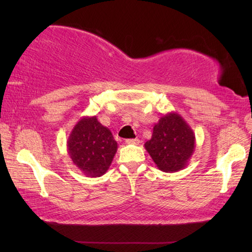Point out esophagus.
<instances>
[{
	"instance_id": "1",
	"label": "esophagus",
	"mask_w": 252,
	"mask_h": 252,
	"mask_svg": "<svg viewBox=\"0 0 252 252\" xmlns=\"http://www.w3.org/2000/svg\"><path fill=\"white\" fill-rule=\"evenodd\" d=\"M126 143L127 144H139L140 140L139 139H127Z\"/></svg>"
}]
</instances>
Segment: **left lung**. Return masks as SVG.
<instances>
[{
	"mask_svg": "<svg viewBox=\"0 0 252 252\" xmlns=\"http://www.w3.org/2000/svg\"><path fill=\"white\" fill-rule=\"evenodd\" d=\"M144 148L160 171H180L194 154V130L177 112H168L155 124L153 135Z\"/></svg>",
	"mask_w": 252,
	"mask_h": 252,
	"instance_id": "left-lung-1",
	"label": "left lung"
}]
</instances>
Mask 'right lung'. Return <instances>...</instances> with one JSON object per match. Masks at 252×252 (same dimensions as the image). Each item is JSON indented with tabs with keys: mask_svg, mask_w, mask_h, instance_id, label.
I'll use <instances>...</instances> for the list:
<instances>
[{
	"mask_svg": "<svg viewBox=\"0 0 252 252\" xmlns=\"http://www.w3.org/2000/svg\"><path fill=\"white\" fill-rule=\"evenodd\" d=\"M118 149L108 127L96 116L82 117L67 139V153L73 164L87 177H101L108 171Z\"/></svg>",
	"mask_w": 252,
	"mask_h": 252,
	"instance_id": "right-lung-1",
	"label": "right lung"
}]
</instances>
